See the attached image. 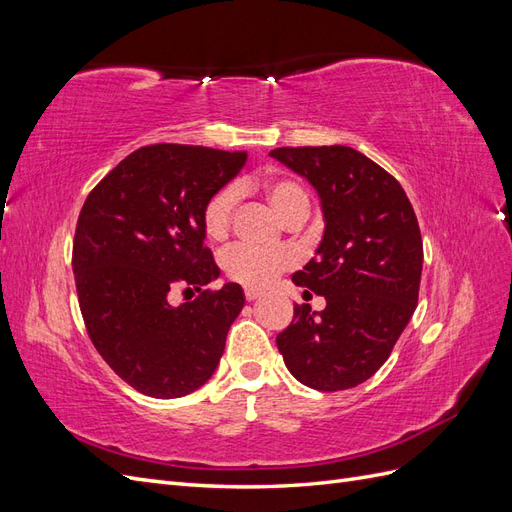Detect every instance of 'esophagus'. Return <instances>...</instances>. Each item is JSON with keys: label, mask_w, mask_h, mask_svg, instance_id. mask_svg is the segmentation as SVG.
<instances>
[{"label": "esophagus", "mask_w": 512, "mask_h": 512, "mask_svg": "<svg viewBox=\"0 0 512 512\" xmlns=\"http://www.w3.org/2000/svg\"><path fill=\"white\" fill-rule=\"evenodd\" d=\"M243 294H245V301H256L262 292H258V290H254V288H245Z\"/></svg>", "instance_id": "34e87169"}]
</instances>
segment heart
Returning a JSON list of instances; mask_svg holds the SVG:
<instances>
[{"label":"heart","mask_w":512,"mask_h":512,"mask_svg":"<svg viewBox=\"0 0 512 512\" xmlns=\"http://www.w3.org/2000/svg\"><path fill=\"white\" fill-rule=\"evenodd\" d=\"M252 188H258L265 194L275 211L282 215V220L290 226L305 222L309 215V194L299 181L290 177H267L256 185L241 179L237 188L235 185H224L218 192H213L207 198L203 211H200L203 230L211 241H222L228 237L239 205V190L245 192ZM290 267L292 256L286 250H262V247L237 243L222 254L224 275L228 280L247 288H265Z\"/></svg>","instance_id":"heart-1"}]
</instances>
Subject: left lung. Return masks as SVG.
Instances as JSON below:
<instances>
[{
  "instance_id": "1",
  "label": "left lung",
  "mask_w": 512,
  "mask_h": 512,
  "mask_svg": "<svg viewBox=\"0 0 512 512\" xmlns=\"http://www.w3.org/2000/svg\"><path fill=\"white\" fill-rule=\"evenodd\" d=\"M271 156L318 190L324 237L292 282L327 299L314 314L309 305H294L292 322L275 337L277 348L309 389H352L389 359L414 314L421 228L399 181L361 151L280 147Z\"/></svg>"
}]
</instances>
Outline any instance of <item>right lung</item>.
I'll return each mask as SVG.
<instances>
[{
  "instance_id": "1",
  "label": "right lung",
  "mask_w": 512,
  "mask_h": 512,
  "mask_svg": "<svg viewBox=\"0 0 512 512\" xmlns=\"http://www.w3.org/2000/svg\"><path fill=\"white\" fill-rule=\"evenodd\" d=\"M245 151L158 143L132 151L89 192L76 222L72 271L85 329L102 359L138 393L183 397L218 367L245 303L220 275L200 211L239 175ZM196 289L173 308L167 294Z\"/></svg>"
}]
</instances>
